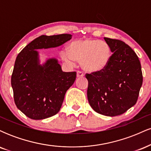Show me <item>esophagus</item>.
<instances>
[{"mask_svg": "<svg viewBox=\"0 0 151 151\" xmlns=\"http://www.w3.org/2000/svg\"><path fill=\"white\" fill-rule=\"evenodd\" d=\"M77 77H84V73L81 71H77Z\"/></svg>", "mask_w": 151, "mask_h": 151, "instance_id": "34e87169", "label": "esophagus"}]
</instances>
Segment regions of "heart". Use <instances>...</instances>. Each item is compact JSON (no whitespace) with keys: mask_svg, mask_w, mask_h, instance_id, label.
I'll list each match as a JSON object with an SVG mask.
<instances>
[{"mask_svg":"<svg viewBox=\"0 0 151 151\" xmlns=\"http://www.w3.org/2000/svg\"><path fill=\"white\" fill-rule=\"evenodd\" d=\"M61 57L70 65H74L75 61L80 62L83 70L93 73L106 67L111 57V49L104 41L87 38L71 42L69 52L62 50Z\"/></svg>","mask_w":151,"mask_h":151,"instance_id":"heart-1","label":"heart"}]
</instances>
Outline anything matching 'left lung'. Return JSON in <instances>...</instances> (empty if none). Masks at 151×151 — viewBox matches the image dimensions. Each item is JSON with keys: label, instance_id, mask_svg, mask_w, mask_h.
<instances>
[{"label": "left lung", "instance_id": "left-lung-1", "mask_svg": "<svg viewBox=\"0 0 151 151\" xmlns=\"http://www.w3.org/2000/svg\"><path fill=\"white\" fill-rule=\"evenodd\" d=\"M104 40L113 54L104 70L86 74L89 83L87 98L95 111L115 116L136 104L143 74L138 56L128 45L119 40Z\"/></svg>", "mask_w": 151, "mask_h": 151}]
</instances>
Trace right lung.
<instances>
[{
  "label": "right lung",
  "instance_id": "1",
  "mask_svg": "<svg viewBox=\"0 0 151 151\" xmlns=\"http://www.w3.org/2000/svg\"><path fill=\"white\" fill-rule=\"evenodd\" d=\"M71 38L70 34L41 35L17 56L11 76L13 97L18 109L30 119L40 120L58 114L77 77L76 72H62L56 59L40 65L36 50L56 47Z\"/></svg>",
  "mask_w": 151,
  "mask_h": 151
}]
</instances>
